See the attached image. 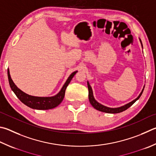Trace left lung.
I'll return each instance as SVG.
<instances>
[{"mask_svg":"<svg viewBox=\"0 0 156 156\" xmlns=\"http://www.w3.org/2000/svg\"><path fill=\"white\" fill-rule=\"evenodd\" d=\"M140 41L141 44V46L143 47V44H142V41H141L140 39ZM87 86H88V89H89V101L91 105L93 106V107L95 108L96 110H99V111L101 112H107V113H112V114H115V113H119L124 111V110H127L128 108H129L133 104L135 103L136 101H137L138 99L140 98V97L142 95V93L143 92L144 88H145V86L143 87V89L142 90V91L140 92V93L139 94V95L138 97L132 101H130L128 104H126V105L122 106L121 107H118V108H109L102 105L100 103H99L98 101H97L95 100V99L94 98V96H93V90L91 87L90 86V84L89 83V82H87Z\"/></svg>","mask_w":156,"mask_h":156,"instance_id":"left-lung-1","label":"left lung"}]
</instances>
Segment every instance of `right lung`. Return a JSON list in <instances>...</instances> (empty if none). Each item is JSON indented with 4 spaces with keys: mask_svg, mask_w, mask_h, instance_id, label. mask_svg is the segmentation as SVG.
I'll return each instance as SVG.
<instances>
[{
    "mask_svg": "<svg viewBox=\"0 0 156 156\" xmlns=\"http://www.w3.org/2000/svg\"><path fill=\"white\" fill-rule=\"evenodd\" d=\"M77 72L78 71H76L71 73L60 91L56 95L52 96V97H37V96L28 95L18 89L11 78L9 69H7L8 79H9L10 87L17 96V98L26 106L33 109L37 110H49L58 106L63 100L67 87L68 86L70 81L72 80V79Z\"/></svg>",
    "mask_w": 156,
    "mask_h": 156,
    "instance_id": "1",
    "label": "right lung"
}]
</instances>
